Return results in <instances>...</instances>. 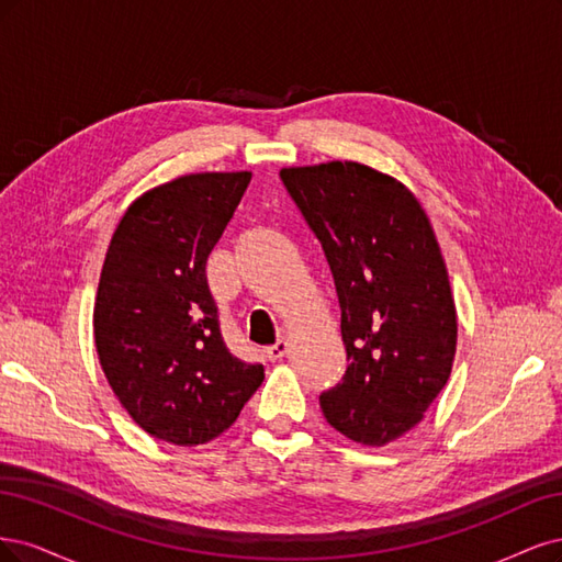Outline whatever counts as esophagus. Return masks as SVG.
I'll return each instance as SVG.
<instances>
[{
    "label": "esophagus",
    "instance_id": "obj_1",
    "mask_svg": "<svg viewBox=\"0 0 562 562\" xmlns=\"http://www.w3.org/2000/svg\"><path fill=\"white\" fill-rule=\"evenodd\" d=\"M286 352H289V342H286L284 338H278V340L273 342V346H268V348H266V357H268L270 361L282 359Z\"/></svg>",
    "mask_w": 562,
    "mask_h": 562
}]
</instances>
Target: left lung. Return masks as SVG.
Here are the masks:
<instances>
[{
    "label": "left lung",
    "instance_id": "left-lung-1",
    "mask_svg": "<svg viewBox=\"0 0 562 562\" xmlns=\"http://www.w3.org/2000/svg\"><path fill=\"white\" fill-rule=\"evenodd\" d=\"M340 303L348 371L319 394L327 423L385 446L423 420L452 369L458 317L425 210L402 182L352 160L282 168Z\"/></svg>",
    "mask_w": 562,
    "mask_h": 562
}]
</instances>
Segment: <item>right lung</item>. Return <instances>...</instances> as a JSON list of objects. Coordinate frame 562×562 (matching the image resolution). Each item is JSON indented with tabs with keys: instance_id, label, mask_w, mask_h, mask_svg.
<instances>
[{
	"instance_id": "right-lung-1",
	"label": "right lung",
	"mask_w": 562,
	"mask_h": 562,
	"mask_svg": "<svg viewBox=\"0 0 562 562\" xmlns=\"http://www.w3.org/2000/svg\"><path fill=\"white\" fill-rule=\"evenodd\" d=\"M249 179L201 172L160 184L125 210L106 249L93 313L100 364L160 441H212L263 383L261 364L226 348L205 273Z\"/></svg>"
}]
</instances>
